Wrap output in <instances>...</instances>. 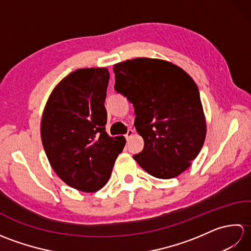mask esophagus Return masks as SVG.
<instances>
[{
    "mask_svg": "<svg viewBox=\"0 0 251 251\" xmlns=\"http://www.w3.org/2000/svg\"><path fill=\"white\" fill-rule=\"evenodd\" d=\"M132 135H134V130H132V129H128V130H127V132L125 134L126 140H128L130 137H132Z\"/></svg>",
    "mask_w": 251,
    "mask_h": 251,
    "instance_id": "esophagus-1",
    "label": "esophagus"
}]
</instances>
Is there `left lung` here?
I'll use <instances>...</instances> for the list:
<instances>
[{"mask_svg": "<svg viewBox=\"0 0 251 251\" xmlns=\"http://www.w3.org/2000/svg\"><path fill=\"white\" fill-rule=\"evenodd\" d=\"M114 88L135 109L145 148L134 155L153 177H177L199 155L206 137L200 92L188 73L172 62L136 58L114 65Z\"/></svg>", "mask_w": 251, "mask_h": 251, "instance_id": "left-lung-1", "label": "left lung"}]
</instances>
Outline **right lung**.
<instances>
[{
  "label": "right lung",
  "instance_id": "obj_1",
  "mask_svg": "<svg viewBox=\"0 0 251 251\" xmlns=\"http://www.w3.org/2000/svg\"><path fill=\"white\" fill-rule=\"evenodd\" d=\"M110 73L105 68L77 69L52 90L41 122L50 166L72 188L96 192L110 179L125 138L105 132L104 101Z\"/></svg>",
  "mask_w": 251,
  "mask_h": 251
}]
</instances>
